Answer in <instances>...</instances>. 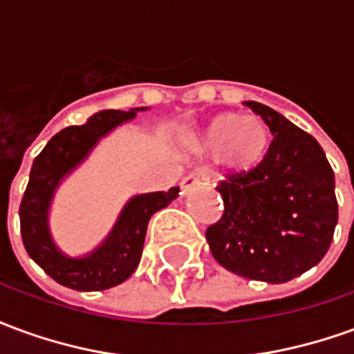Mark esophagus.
<instances>
[{
    "label": "esophagus",
    "instance_id": "1",
    "mask_svg": "<svg viewBox=\"0 0 354 354\" xmlns=\"http://www.w3.org/2000/svg\"><path fill=\"white\" fill-rule=\"evenodd\" d=\"M205 182H207V174H205L203 170H193V172H189V174L184 178V182H182V192L189 193L192 189H195V187H199V185L205 184Z\"/></svg>",
    "mask_w": 354,
    "mask_h": 354
}]
</instances>
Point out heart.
<instances>
[{"label": "heart", "instance_id": "obj_1", "mask_svg": "<svg viewBox=\"0 0 354 354\" xmlns=\"http://www.w3.org/2000/svg\"><path fill=\"white\" fill-rule=\"evenodd\" d=\"M271 134L260 117L222 113L214 117L201 136V147L210 153H222L235 170L256 169L269 149Z\"/></svg>", "mask_w": 354, "mask_h": 354}]
</instances>
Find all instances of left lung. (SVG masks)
Masks as SVG:
<instances>
[{"mask_svg":"<svg viewBox=\"0 0 354 354\" xmlns=\"http://www.w3.org/2000/svg\"><path fill=\"white\" fill-rule=\"evenodd\" d=\"M273 134L263 161L216 185L223 214L208 225L214 260L252 281H292L317 266L337 223L334 170L317 140L260 102H245Z\"/></svg>","mask_w":354,"mask_h":354,"instance_id":"8db88e82","label":"left lung"}]
</instances>
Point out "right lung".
Wrapping results in <instances>:
<instances>
[{
    "label": "right lung",
    "mask_w": 354,
    "mask_h": 354,
    "mask_svg": "<svg viewBox=\"0 0 354 354\" xmlns=\"http://www.w3.org/2000/svg\"><path fill=\"white\" fill-rule=\"evenodd\" d=\"M134 115V109L94 113L85 124H72L57 132L34 159L19 210L22 243L30 258L66 288L96 292L127 281L142 258L149 218L178 197L180 187H170L169 192L146 193L129 201L109 237L87 258H66L53 245L47 210L60 180L87 157L104 134Z\"/></svg>",
    "instance_id": "obj_1"
}]
</instances>
